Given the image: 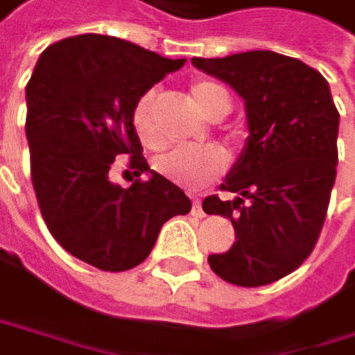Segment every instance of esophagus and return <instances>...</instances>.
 Instances as JSON below:
<instances>
[{"instance_id": "34e87169", "label": "esophagus", "mask_w": 355, "mask_h": 355, "mask_svg": "<svg viewBox=\"0 0 355 355\" xmlns=\"http://www.w3.org/2000/svg\"><path fill=\"white\" fill-rule=\"evenodd\" d=\"M191 213L198 215V217H204V211H202V202L198 198H193V204H191Z\"/></svg>"}]
</instances>
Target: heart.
Instances as JSON below:
<instances>
[{
  "label": "heart",
  "instance_id": "b5f03b06",
  "mask_svg": "<svg viewBox=\"0 0 355 355\" xmlns=\"http://www.w3.org/2000/svg\"><path fill=\"white\" fill-rule=\"evenodd\" d=\"M189 93L196 108L204 116L215 119L227 114L230 110L227 93L217 83L196 80ZM155 106H157V91L151 89L136 102L132 112L134 130L146 146H159L162 142V136L155 125ZM225 166H227V157L219 146H176L153 159V168L162 176L187 189H198L202 185H207L209 181H215L217 176L223 174Z\"/></svg>",
  "mask_w": 355,
  "mask_h": 355
}]
</instances>
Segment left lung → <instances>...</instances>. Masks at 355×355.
Listing matches in <instances>:
<instances>
[{"label": "left lung", "mask_w": 355, "mask_h": 355, "mask_svg": "<svg viewBox=\"0 0 355 355\" xmlns=\"http://www.w3.org/2000/svg\"><path fill=\"white\" fill-rule=\"evenodd\" d=\"M191 63L245 100L249 136L204 213L227 217L236 243L209 255L223 281L260 288L296 270L322 232L336 179L338 110L328 80L306 63L272 51H249Z\"/></svg>", "instance_id": "8db88e82"}]
</instances>
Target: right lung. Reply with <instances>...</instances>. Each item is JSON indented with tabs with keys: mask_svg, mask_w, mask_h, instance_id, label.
I'll return each mask as SVG.
<instances>
[{
	"mask_svg": "<svg viewBox=\"0 0 355 355\" xmlns=\"http://www.w3.org/2000/svg\"><path fill=\"white\" fill-rule=\"evenodd\" d=\"M185 65L128 40L85 33L51 44L27 83L31 181L51 234L78 260L110 272L130 270L155 247L162 225L187 215L191 200L148 170L132 123L136 102ZM132 155L147 181L128 190L107 172Z\"/></svg>",
	"mask_w": 355,
	"mask_h": 355,
	"instance_id": "add662e5",
	"label": "right lung"
}]
</instances>
